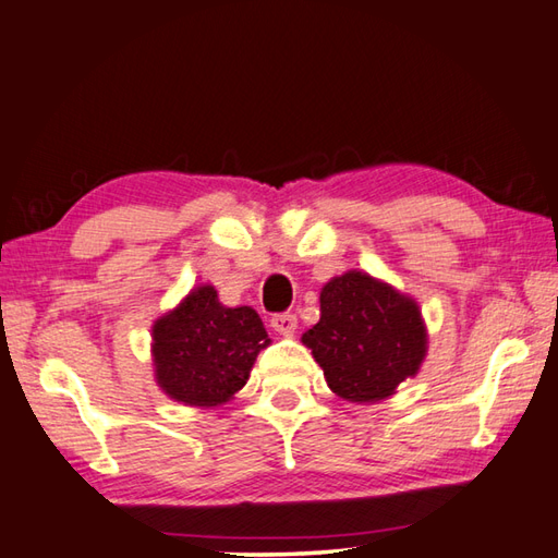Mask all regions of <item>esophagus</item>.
I'll return each instance as SVG.
<instances>
[{"label": "esophagus", "mask_w": 558, "mask_h": 558, "mask_svg": "<svg viewBox=\"0 0 558 558\" xmlns=\"http://www.w3.org/2000/svg\"><path fill=\"white\" fill-rule=\"evenodd\" d=\"M270 326H272V331H278L280 336H292L294 329H298V316L290 314V312L276 314L270 319Z\"/></svg>", "instance_id": "esophagus-1"}]
</instances>
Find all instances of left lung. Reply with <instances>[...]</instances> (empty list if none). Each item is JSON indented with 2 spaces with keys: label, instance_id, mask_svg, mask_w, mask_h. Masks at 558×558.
<instances>
[{
  "label": "left lung",
  "instance_id": "8db88e82",
  "mask_svg": "<svg viewBox=\"0 0 558 558\" xmlns=\"http://www.w3.org/2000/svg\"><path fill=\"white\" fill-rule=\"evenodd\" d=\"M319 312L302 343L336 397L375 403L418 375L428 355V329L409 294L369 272L345 270L322 288Z\"/></svg>",
  "mask_w": 558,
  "mask_h": 558
}]
</instances>
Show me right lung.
<instances>
[{
	"mask_svg": "<svg viewBox=\"0 0 558 558\" xmlns=\"http://www.w3.org/2000/svg\"><path fill=\"white\" fill-rule=\"evenodd\" d=\"M268 345L256 310L225 307L213 286H198L151 324L155 381L183 407H222L246 385Z\"/></svg>",
	"mask_w": 558,
	"mask_h": 558,
	"instance_id": "obj_1",
	"label": "right lung"
}]
</instances>
